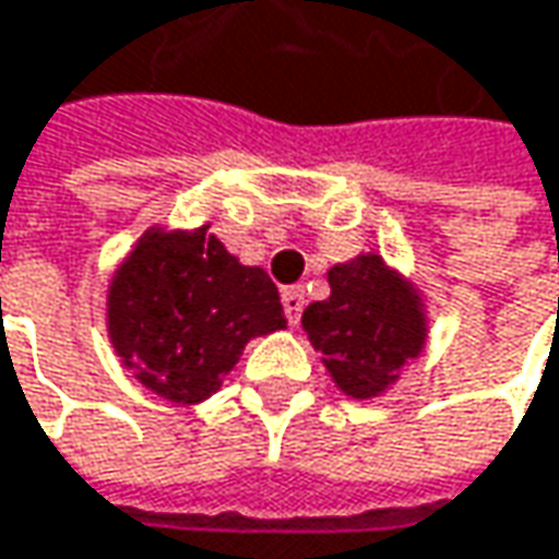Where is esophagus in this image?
I'll list each match as a JSON object with an SVG mask.
<instances>
[{
  "mask_svg": "<svg viewBox=\"0 0 559 559\" xmlns=\"http://www.w3.org/2000/svg\"><path fill=\"white\" fill-rule=\"evenodd\" d=\"M281 304H284V316H287V322L290 325H297L300 322V312H304V290L300 287H284L281 290Z\"/></svg>",
  "mask_w": 559,
  "mask_h": 559,
  "instance_id": "34e87169",
  "label": "esophagus"
}]
</instances>
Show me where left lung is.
<instances>
[{"instance_id": "obj_1", "label": "left lung", "mask_w": 559, "mask_h": 559, "mask_svg": "<svg viewBox=\"0 0 559 559\" xmlns=\"http://www.w3.org/2000/svg\"><path fill=\"white\" fill-rule=\"evenodd\" d=\"M329 300L304 310V332L335 385L350 399H377L427 342L420 294L377 252L329 269Z\"/></svg>"}]
</instances>
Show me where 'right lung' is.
<instances>
[{
  "label": "right lung",
  "instance_id": "right-lung-1",
  "mask_svg": "<svg viewBox=\"0 0 559 559\" xmlns=\"http://www.w3.org/2000/svg\"><path fill=\"white\" fill-rule=\"evenodd\" d=\"M287 325L278 287L199 230L148 234L116 269L107 332L122 367L154 395L195 405L221 389L243 347Z\"/></svg>",
  "mask_w": 559,
  "mask_h": 559
}]
</instances>
